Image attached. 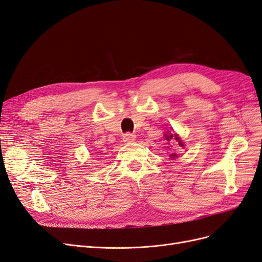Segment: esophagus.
Segmentation results:
<instances>
[{"mask_svg":"<svg viewBox=\"0 0 262 262\" xmlns=\"http://www.w3.org/2000/svg\"><path fill=\"white\" fill-rule=\"evenodd\" d=\"M122 139H123V142H125V143H131V142H133L134 140H136V136H134L133 133L128 132V133L123 134Z\"/></svg>","mask_w":262,"mask_h":262,"instance_id":"1","label":"esophagus"}]
</instances>
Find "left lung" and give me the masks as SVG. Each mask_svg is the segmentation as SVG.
Returning a JSON list of instances; mask_svg holds the SVG:
<instances>
[{
    "mask_svg": "<svg viewBox=\"0 0 262 262\" xmlns=\"http://www.w3.org/2000/svg\"><path fill=\"white\" fill-rule=\"evenodd\" d=\"M165 139L167 140L168 142H170V141H176L177 142V145L178 146H180V147H184V142L181 141V139L177 136V134H173V133H170L169 131L168 132H166L165 133ZM176 157H178V155L176 154V153H173V154H170V158H176Z\"/></svg>",
    "mask_w": 262,
    "mask_h": 262,
    "instance_id": "8db88e82",
    "label": "left lung"
}]
</instances>
